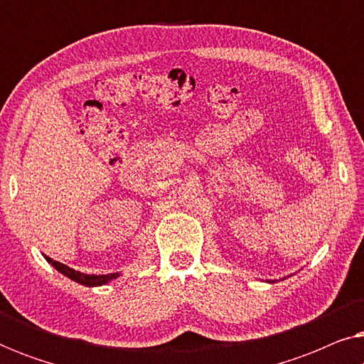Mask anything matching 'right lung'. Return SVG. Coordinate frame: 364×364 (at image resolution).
<instances>
[{"instance_id":"obj_1","label":"right lung","mask_w":364,"mask_h":364,"mask_svg":"<svg viewBox=\"0 0 364 364\" xmlns=\"http://www.w3.org/2000/svg\"><path fill=\"white\" fill-rule=\"evenodd\" d=\"M44 258H46L48 263H51L59 273H63L64 277L71 278V280H74L76 283H81L84 287H101V285H106V283H109L111 280H116L119 277V273H107V275H87V273H81L74 270V268H69L68 265H64V263H59L46 255H44Z\"/></svg>"}]
</instances>
